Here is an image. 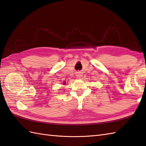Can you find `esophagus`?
<instances>
[{
	"label": "esophagus",
	"instance_id": "esophagus-1",
	"mask_svg": "<svg viewBox=\"0 0 146 146\" xmlns=\"http://www.w3.org/2000/svg\"><path fill=\"white\" fill-rule=\"evenodd\" d=\"M76 74L77 77H78V78H80V77L82 76V73L81 72H76Z\"/></svg>",
	"mask_w": 146,
	"mask_h": 146
}]
</instances>
